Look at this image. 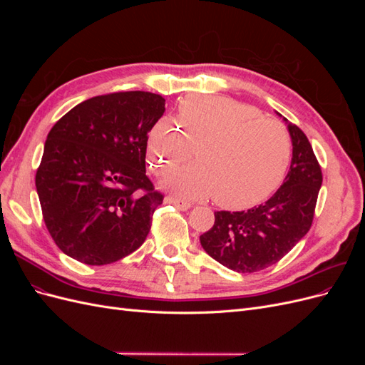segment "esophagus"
Listing matches in <instances>:
<instances>
[{
	"mask_svg": "<svg viewBox=\"0 0 365 365\" xmlns=\"http://www.w3.org/2000/svg\"><path fill=\"white\" fill-rule=\"evenodd\" d=\"M165 204H173L178 210H182V212H187V210H190L192 204L190 202H184L181 200H178V197H172V196H168L164 200Z\"/></svg>",
	"mask_w": 365,
	"mask_h": 365,
	"instance_id": "1",
	"label": "esophagus"
}]
</instances>
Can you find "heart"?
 Instances as JSON below:
<instances>
[{"instance_id": "1", "label": "heart", "mask_w": 365, "mask_h": 365, "mask_svg": "<svg viewBox=\"0 0 365 365\" xmlns=\"http://www.w3.org/2000/svg\"><path fill=\"white\" fill-rule=\"evenodd\" d=\"M196 163L165 175L161 185L182 200L213 196L217 205L242 210L279 189L291 163V138L279 121L224 96L187 97L176 123L161 118L148 140V160L163 175L192 157Z\"/></svg>"}]
</instances>
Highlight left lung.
I'll return each instance as SVG.
<instances>
[{
	"label": "left lung",
	"mask_w": 365,
	"mask_h": 365,
	"mask_svg": "<svg viewBox=\"0 0 365 365\" xmlns=\"http://www.w3.org/2000/svg\"><path fill=\"white\" fill-rule=\"evenodd\" d=\"M283 121L292 141V160L280 189L247 212H215V225L200 237L208 256L236 272H256L277 263L312 225L322 169L303 130L284 117Z\"/></svg>",
	"instance_id": "left-lung-1"
}]
</instances>
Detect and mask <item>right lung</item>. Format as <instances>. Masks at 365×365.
Masks as SVG:
<instances>
[{
    "label": "right lung",
    "instance_id": "right-lung-1",
    "mask_svg": "<svg viewBox=\"0 0 365 365\" xmlns=\"http://www.w3.org/2000/svg\"><path fill=\"white\" fill-rule=\"evenodd\" d=\"M164 105L145 91L97 96L48 132L36 192L48 233L71 259L101 267L146 240L163 204L146 176L148 134Z\"/></svg>",
    "mask_w": 365,
    "mask_h": 365
}]
</instances>
